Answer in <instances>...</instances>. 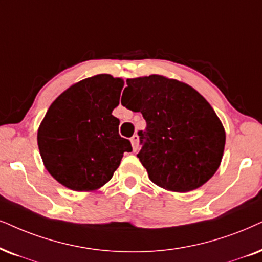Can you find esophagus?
Instances as JSON below:
<instances>
[{"instance_id":"esophagus-1","label":"esophagus","mask_w":262,"mask_h":262,"mask_svg":"<svg viewBox=\"0 0 262 262\" xmlns=\"http://www.w3.org/2000/svg\"><path fill=\"white\" fill-rule=\"evenodd\" d=\"M130 141H132V146H133V150L137 151L139 148V137L138 135H133L130 139Z\"/></svg>"}]
</instances>
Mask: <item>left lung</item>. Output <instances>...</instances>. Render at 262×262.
Here are the masks:
<instances>
[{
	"label": "left lung",
	"instance_id": "1",
	"mask_svg": "<svg viewBox=\"0 0 262 262\" xmlns=\"http://www.w3.org/2000/svg\"><path fill=\"white\" fill-rule=\"evenodd\" d=\"M127 84L122 105L146 121L138 133V157L150 180L174 192L204 185L219 168L226 141L209 102L191 85L161 75L128 78Z\"/></svg>",
	"mask_w": 262,
	"mask_h": 262
}]
</instances>
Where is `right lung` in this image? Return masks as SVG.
<instances>
[{
	"label": "right lung",
	"instance_id": "1",
	"mask_svg": "<svg viewBox=\"0 0 262 262\" xmlns=\"http://www.w3.org/2000/svg\"><path fill=\"white\" fill-rule=\"evenodd\" d=\"M123 85V79L111 75L93 76L66 89L49 106L37 144L46 169L65 187L98 190L110 181L124 152L132 151L112 115Z\"/></svg>",
	"mask_w": 262,
	"mask_h": 262
}]
</instances>
